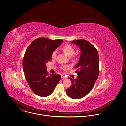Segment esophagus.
<instances>
[{
  "label": "esophagus",
  "instance_id": "obj_1",
  "mask_svg": "<svg viewBox=\"0 0 126 126\" xmlns=\"http://www.w3.org/2000/svg\"><path fill=\"white\" fill-rule=\"evenodd\" d=\"M61 78H62V79H65V78H67V77H66V76H65L63 75H61Z\"/></svg>",
  "mask_w": 126,
  "mask_h": 126
}]
</instances>
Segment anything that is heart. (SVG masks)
I'll use <instances>...</instances> for the list:
<instances>
[{
  "instance_id": "obj_1",
  "label": "heart",
  "mask_w": 126,
  "mask_h": 126,
  "mask_svg": "<svg viewBox=\"0 0 126 126\" xmlns=\"http://www.w3.org/2000/svg\"><path fill=\"white\" fill-rule=\"evenodd\" d=\"M62 50L67 55V56H69L70 57L73 56V55L74 54V53H75V50H74V49L73 48V47L69 44H67V45L64 46L62 47ZM56 54H57V52H56V51H53L52 52V55H51L52 58H53V59L55 58L56 57ZM68 68L69 67L68 66H63V68L64 69H68Z\"/></svg>"
}]
</instances>
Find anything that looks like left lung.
Returning a JSON list of instances; mask_svg holds the SVG:
<instances>
[{
  "mask_svg": "<svg viewBox=\"0 0 126 126\" xmlns=\"http://www.w3.org/2000/svg\"><path fill=\"white\" fill-rule=\"evenodd\" d=\"M77 45L81 50L78 62L75 66L78 77L76 79L69 77L72 82L67 89L68 96L73 99H80L85 96L92 89L99 74V57L96 48L85 40L70 42Z\"/></svg>",
  "mask_w": 126,
  "mask_h": 126,
  "instance_id": "obj_1",
  "label": "left lung"
}]
</instances>
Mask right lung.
<instances>
[{"instance_id":"add662e5","label":"right lung","mask_w":126,"mask_h":126,"mask_svg":"<svg viewBox=\"0 0 126 126\" xmlns=\"http://www.w3.org/2000/svg\"><path fill=\"white\" fill-rule=\"evenodd\" d=\"M61 39L52 41L41 38L35 40L28 46L23 60V67L29 86L40 97L51 95L61 79L57 74L48 75L46 63L52 53L62 43Z\"/></svg>"}]
</instances>
